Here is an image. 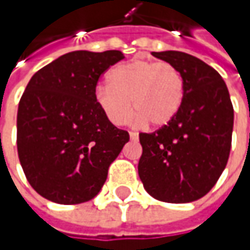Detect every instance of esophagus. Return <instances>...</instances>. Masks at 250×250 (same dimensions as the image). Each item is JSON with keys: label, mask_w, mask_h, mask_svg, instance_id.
Wrapping results in <instances>:
<instances>
[{"label": "esophagus", "mask_w": 250, "mask_h": 250, "mask_svg": "<svg viewBox=\"0 0 250 250\" xmlns=\"http://www.w3.org/2000/svg\"><path fill=\"white\" fill-rule=\"evenodd\" d=\"M130 140H138L139 139V133L138 132H129Z\"/></svg>", "instance_id": "34e87169"}]
</instances>
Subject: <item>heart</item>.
Here are the masks:
<instances>
[{"label": "heart", "mask_w": 250, "mask_h": 250, "mask_svg": "<svg viewBox=\"0 0 250 250\" xmlns=\"http://www.w3.org/2000/svg\"><path fill=\"white\" fill-rule=\"evenodd\" d=\"M110 84H99L94 100L114 125L129 121L133 105L142 122L167 125L178 114L185 94L184 76L168 62L135 58L108 73ZM134 104H131V100Z\"/></svg>", "instance_id": "heart-1"}]
</instances>
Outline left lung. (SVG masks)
<instances>
[{
    "mask_svg": "<svg viewBox=\"0 0 250 250\" xmlns=\"http://www.w3.org/2000/svg\"><path fill=\"white\" fill-rule=\"evenodd\" d=\"M177 66L185 94L178 114L160 129L139 133L140 181L151 196L189 203L216 185L229 157L234 108L226 82L214 68L181 51L151 53Z\"/></svg>",
    "mask_w": 250,
    "mask_h": 250,
    "instance_id": "left-lung-1",
    "label": "left lung"
}]
</instances>
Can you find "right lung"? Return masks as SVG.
<instances>
[{
	"label": "right lung",
	"mask_w": 250,
	"mask_h": 250,
	"mask_svg": "<svg viewBox=\"0 0 250 250\" xmlns=\"http://www.w3.org/2000/svg\"><path fill=\"white\" fill-rule=\"evenodd\" d=\"M122 58L117 50L72 51L37 71L24 89L16 120L18 156L32 188L54 203L93 199L129 140L94 100L100 76Z\"/></svg>",
	"instance_id": "obj_1"
}]
</instances>
